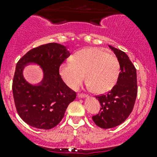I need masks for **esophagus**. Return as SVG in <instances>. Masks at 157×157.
I'll list each match as a JSON object with an SVG mask.
<instances>
[{
	"mask_svg": "<svg viewBox=\"0 0 157 157\" xmlns=\"http://www.w3.org/2000/svg\"><path fill=\"white\" fill-rule=\"evenodd\" d=\"M78 98H85V97H86V95L85 94H78Z\"/></svg>",
	"mask_w": 157,
	"mask_h": 157,
	"instance_id": "esophagus-1",
	"label": "esophagus"
}]
</instances>
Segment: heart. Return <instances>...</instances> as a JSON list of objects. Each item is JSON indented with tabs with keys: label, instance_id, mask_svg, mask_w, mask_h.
<instances>
[{
	"label": "heart",
	"instance_id": "b5f03b06",
	"mask_svg": "<svg viewBox=\"0 0 157 157\" xmlns=\"http://www.w3.org/2000/svg\"><path fill=\"white\" fill-rule=\"evenodd\" d=\"M120 65L117 57L100 48H88L73 56L72 61L63 63L59 73L70 88L76 90L85 78L96 94H104L116 85Z\"/></svg>",
	"mask_w": 157,
	"mask_h": 157
}]
</instances>
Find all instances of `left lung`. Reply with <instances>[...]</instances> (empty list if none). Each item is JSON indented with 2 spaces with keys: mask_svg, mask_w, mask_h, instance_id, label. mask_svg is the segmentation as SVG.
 Wrapping results in <instances>:
<instances>
[{
  "mask_svg": "<svg viewBox=\"0 0 157 157\" xmlns=\"http://www.w3.org/2000/svg\"><path fill=\"white\" fill-rule=\"evenodd\" d=\"M109 47L120 62V72L117 83L110 91L96 96L101 107L92 119L96 125L103 129L117 127L127 120L134 109L138 94L135 67L125 52Z\"/></svg>",
  "mask_w": 157,
  "mask_h": 157,
  "instance_id": "obj_1",
  "label": "left lung"
}]
</instances>
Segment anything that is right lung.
<instances>
[{"label":"right lung","instance_id":"obj_1","mask_svg":"<svg viewBox=\"0 0 157 157\" xmlns=\"http://www.w3.org/2000/svg\"><path fill=\"white\" fill-rule=\"evenodd\" d=\"M70 52L57 43H48L32 48L16 63L12 81L16 109L22 120L37 129L49 130L57 126L65 111L76 98V93L62 80L59 67ZM39 64L44 78L38 86L27 82L22 75L24 66Z\"/></svg>","mask_w":157,"mask_h":157}]
</instances>
